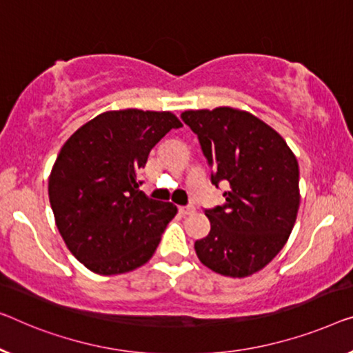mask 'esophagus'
Returning <instances> with one entry per match:
<instances>
[{"instance_id":"obj_1","label":"esophagus","mask_w":353,"mask_h":353,"mask_svg":"<svg viewBox=\"0 0 353 353\" xmlns=\"http://www.w3.org/2000/svg\"><path fill=\"white\" fill-rule=\"evenodd\" d=\"M192 212H194L193 206H181V208H179V214H181V215H188Z\"/></svg>"}]
</instances>
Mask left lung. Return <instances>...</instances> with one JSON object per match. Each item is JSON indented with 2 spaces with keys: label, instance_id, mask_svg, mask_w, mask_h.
I'll list each match as a JSON object with an SVG mask.
<instances>
[{
  "label": "left lung",
  "instance_id": "1",
  "mask_svg": "<svg viewBox=\"0 0 353 353\" xmlns=\"http://www.w3.org/2000/svg\"><path fill=\"white\" fill-rule=\"evenodd\" d=\"M212 166L210 182L228 183L225 204L206 209L210 231L194 243L199 261L228 277L255 274L285 245L299 208L296 157L276 130L230 106L185 110Z\"/></svg>",
  "mask_w": 353,
  "mask_h": 353
}]
</instances>
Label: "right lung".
<instances>
[{
    "label": "right lung",
    "instance_id": "add662e5",
    "mask_svg": "<svg viewBox=\"0 0 353 353\" xmlns=\"http://www.w3.org/2000/svg\"><path fill=\"white\" fill-rule=\"evenodd\" d=\"M182 123L170 110H108L61 147L49 177L57 228L83 266L123 274L152 259L177 208L147 198L138 174L150 150Z\"/></svg>",
    "mask_w": 353,
    "mask_h": 353
}]
</instances>
